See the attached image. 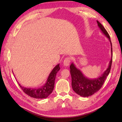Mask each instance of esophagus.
I'll return each instance as SVG.
<instances>
[{"label":"esophagus","instance_id":"1","mask_svg":"<svg viewBox=\"0 0 122 122\" xmlns=\"http://www.w3.org/2000/svg\"><path fill=\"white\" fill-rule=\"evenodd\" d=\"M71 62V59L70 57H66V58H65V59L63 61V64L64 66H68L70 65V63Z\"/></svg>","mask_w":122,"mask_h":122}]
</instances>
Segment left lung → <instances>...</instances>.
<instances>
[{
  "label": "left lung",
  "mask_w": 122,
  "mask_h": 122,
  "mask_svg": "<svg viewBox=\"0 0 122 122\" xmlns=\"http://www.w3.org/2000/svg\"><path fill=\"white\" fill-rule=\"evenodd\" d=\"M98 27L102 33L110 41L111 46V54L112 58L110 61L109 66L102 76L97 79H89L85 77L79 69H77L73 63L70 66V73L72 78V87L74 91L82 97H88L94 94L99 90L104 84L107 77L109 74L112 63V45L110 35L103 25L97 20Z\"/></svg>",
  "instance_id": "obj_1"
}]
</instances>
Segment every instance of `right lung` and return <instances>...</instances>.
<instances>
[{
    "label": "right lung",
    "instance_id": "right-lung-1",
    "mask_svg": "<svg viewBox=\"0 0 122 122\" xmlns=\"http://www.w3.org/2000/svg\"><path fill=\"white\" fill-rule=\"evenodd\" d=\"M60 64H58L54 67L51 72L46 83L44 84L43 86L38 89L26 88L19 84V86L25 94L31 97L35 98H40V99L45 98L47 97L53 91L56 74L57 72L60 70Z\"/></svg>",
    "mask_w": 122,
    "mask_h": 122
}]
</instances>
